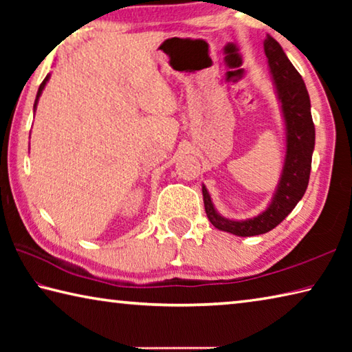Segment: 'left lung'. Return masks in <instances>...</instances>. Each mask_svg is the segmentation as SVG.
<instances>
[{"label":"left lung","instance_id":"1","mask_svg":"<svg viewBox=\"0 0 352 352\" xmlns=\"http://www.w3.org/2000/svg\"><path fill=\"white\" fill-rule=\"evenodd\" d=\"M264 52L279 109H281L285 138L283 170L275 192L265 210L258 216L250 219H228L216 210L206 186L201 184L205 211L210 222L220 231L241 237L269 233L289 216L307 189L315 147L311 99H309L305 80L285 56L281 45L270 35H267L264 41Z\"/></svg>","mask_w":352,"mask_h":352}]
</instances>
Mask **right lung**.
Masks as SVG:
<instances>
[{
	"label": "right lung",
	"instance_id": "right-lung-1",
	"mask_svg": "<svg viewBox=\"0 0 352 352\" xmlns=\"http://www.w3.org/2000/svg\"><path fill=\"white\" fill-rule=\"evenodd\" d=\"M50 77H51V74H47L46 77H45V80L41 82V85L38 87V91H37V98H35V102H34V113H35V110H37V105H38V99H40V96H41V93H43V90H45V87H46V83H47V80H50Z\"/></svg>",
	"mask_w": 352,
	"mask_h": 352
}]
</instances>
